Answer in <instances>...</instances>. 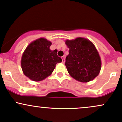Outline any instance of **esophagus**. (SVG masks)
Segmentation results:
<instances>
[{
    "mask_svg": "<svg viewBox=\"0 0 122 122\" xmlns=\"http://www.w3.org/2000/svg\"><path fill=\"white\" fill-rule=\"evenodd\" d=\"M61 59H62L63 63H65V56H62V57H61Z\"/></svg>",
    "mask_w": 122,
    "mask_h": 122,
    "instance_id": "obj_1",
    "label": "esophagus"
}]
</instances>
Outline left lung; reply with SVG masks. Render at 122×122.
<instances>
[{"label":"left lung","mask_w":122,"mask_h":122,"mask_svg":"<svg viewBox=\"0 0 122 122\" xmlns=\"http://www.w3.org/2000/svg\"><path fill=\"white\" fill-rule=\"evenodd\" d=\"M65 44L69 48L65 65L70 76L81 82L94 80L101 69V59L94 44L81 37L67 40Z\"/></svg>","instance_id":"left-lung-1"}]
</instances>
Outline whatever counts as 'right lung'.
Returning a JSON list of instances; mask_svg holds the SVG:
<instances>
[{
  "instance_id": "1",
  "label": "right lung",
  "mask_w": 122,
  "mask_h": 122,
  "mask_svg": "<svg viewBox=\"0 0 122 122\" xmlns=\"http://www.w3.org/2000/svg\"><path fill=\"white\" fill-rule=\"evenodd\" d=\"M52 42L40 38L27 46L21 60V65L25 76L34 81H40L51 75L56 64L62 61L57 55V50L52 51Z\"/></svg>"
}]
</instances>
